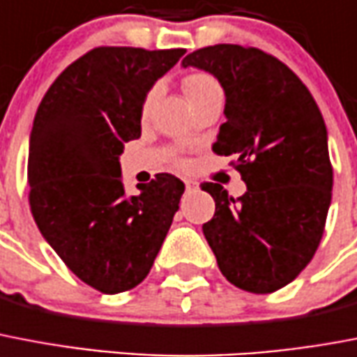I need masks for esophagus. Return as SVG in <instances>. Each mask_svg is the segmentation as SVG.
Wrapping results in <instances>:
<instances>
[{
  "instance_id": "obj_1",
  "label": "esophagus",
  "mask_w": 357,
  "mask_h": 357,
  "mask_svg": "<svg viewBox=\"0 0 357 357\" xmlns=\"http://www.w3.org/2000/svg\"><path fill=\"white\" fill-rule=\"evenodd\" d=\"M184 186H186L188 192H193V190H195V188H197V182H193V181H184Z\"/></svg>"
}]
</instances>
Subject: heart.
I'll list each match as a JSON object with an SVG mask.
<instances>
[{"mask_svg":"<svg viewBox=\"0 0 357 357\" xmlns=\"http://www.w3.org/2000/svg\"><path fill=\"white\" fill-rule=\"evenodd\" d=\"M184 90H186V96L190 98L192 105H197L202 99L210 98L213 93H223L221 92V86L219 82L215 81V77L206 73V71H195V73H190V75L184 79ZM156 96V88L149 90V93L145 96L144 105H142V116H147L151 105H153V99ZM178 164H182L181 158H176Z\"/></svg>","mask_w":357,"mask_h":357,"instance_id":"obj_1","label":"heart"}]
</instances>
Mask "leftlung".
<instances>
[{"label":"left lung","instance_id":"8db88e82","mask_svg":"<svg viewBox=\"0 0 357 357\" xmlns=\"http://www.w3.org/2000/svg\"><path fill=\"white\" fill-rule=\"evenodd\" d=\"M218 77L227 96L213 151L247 184L234 199L204 182L215 213L202 232L223 276L256 295L287 286L312 261L332 201L326 125L306 84L276 56L236 44L193 51L182 61Z\"/></svg>","mask_w":357,"mask_h":357}]
</instances>
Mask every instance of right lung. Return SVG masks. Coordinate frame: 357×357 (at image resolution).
<instances>
[{
    "mask_svg": "<svg viewBox=\"0 0 357 357\" xmlns=\"http://www.w3.org/2000/svg\"><path fill=\"white\" fill-rule=\"evenodd\" d=\"M186 50L101 45L71 62L34 116L27 162L34 223L73 275L107 295L149 275L184 184L158 173L125 195L119 155L142 134V105Z\"/></svg>",
    "mask_w": 357,
    "mask_h": 357,
    "instance_id": "obj_1",
    "label": "right lung"
}]
</instances>
